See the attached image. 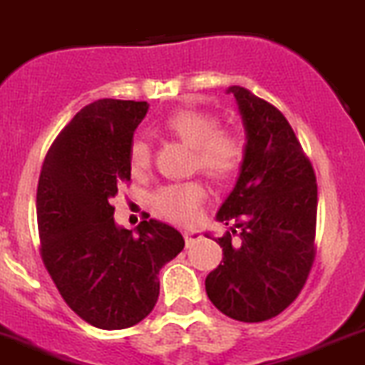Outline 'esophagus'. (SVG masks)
Wrapping results in <instances>:
<instances>
[{
    "label": "esophagus",
    "mask_w": 365,
    "mask_h": 365,
    "mask_svg": "<svg viewBox=\"0 0 365 365\" xmlns=\"http://www.w3.org/2000/svg\"><path fill=\"white\" fill-rule=\"evenodd\" d=\"M183 237H185L187 247H190V245H194L196 241L202 240V234H200L198 230H183Z\"/></svg>",
    "instance_id": "1"
}]
</instances>
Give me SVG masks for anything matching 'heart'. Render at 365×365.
Returning <instances> with one entry per match:
<instances>
[{
	"mask_svg": "<svg viewBox=\"0 0 365 365\" xmlns=\"http://www.w3.org/2000/svg\"><path fill=\"white\" fill-rule=\"evenodd\" d=\"M165 131L194 149L196 169L216 182H227L240 175L247 160V138L232 128H221L216 115L202 110H178L163 122ZM128 165L133 176H144L151 167V148L142 136L133 138L128 149ZM205 200L200 182L162 185L153 194L155 210L165 220L192 221Z\"/></svg>",
	"mask_w": 365,
	"mask_h": 365,
	"instance_id": "heart-1",
	"label": "heart"
}]
</instances>
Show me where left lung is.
I'll return each instance as SVG.
<instances>
[{
	"label": "left lung",
	"mask_w": 365,
	"mask_h": 365,
	"mask_svg": "<svg viewBox=\"0 0 365 365\" xmlns=\"http://www.w3.org/2000/svg\"><path fill=\"white\" fill-rule=\"evenodd\" d=\"M247 131V160L217 210L230 230L205 279L210 302L234 321L263 322L301 294L315 261L317 178L290 122L264 98L230 86Z\"/></svg>",
	"instance_id": "1"
}]
</instances>
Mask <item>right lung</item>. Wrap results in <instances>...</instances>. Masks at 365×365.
<instances>
[{
	"label": "right lung",
	"instance_id": "add662e5",
	"mask_svg": "<svg viewBox=\"0 0 365 365\" xmlns=\"http://www.w3.org/2000/svg\"><path fill=\"white\" fill-rule=\"evenodd\" d=\"M148 108L117 98L84 106L52 142L37 183L44 267L64 302L101 329L145 319L158 301L160 268L185 247L162 221L144 220L133 232L113 220L110 200L131 180L128 149Z\"/></svg>",
	"mask_w": 365,
	"mask_h": 365
}]
</instances>
